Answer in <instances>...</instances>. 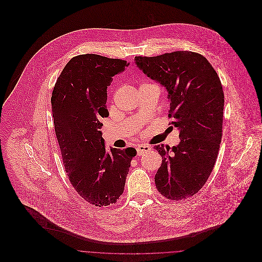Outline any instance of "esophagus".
Wrapping results in <instances>:
<instances>
[{"label":"esophagus","mask_w":262,"mask_h":262,"mask_svg":"<svg viewBox=\"0 0 262 262\" xmlns=\"http://www.w3.org/2000/svg\"><path fill=\"white\" fill-rule=\"evenodd\" d=\"M137 154L138 155H143V154H145L146 152H148L151 150L149 146L148 145H146V144H140V145H138L137 146Z\"/></svg>","instance_id":"1"}]
</instances>
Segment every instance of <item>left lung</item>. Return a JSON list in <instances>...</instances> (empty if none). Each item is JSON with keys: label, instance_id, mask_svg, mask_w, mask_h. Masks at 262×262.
Returning <instances> with one entry per match:
<instances>
[{"label": "left lung", "instance_id": "left-lung-1", "mask_svg": "<svg viewBox=\"0 0 262 262\" xmlns=\"http://www.w3.org/2000/svg\"><path fill=\"white\" fill-rule=\"evenodd\" d=\"M135 64L165 88L168 116L180 131L179 145L154 146L162 157L154 177L156 188L169 200L189 198L208 181L220 148L224 111L221 80L206 57L191 51L136 56Z\"/></svg>", "mask_w": 262, "mask_h": 262}]
</instances>
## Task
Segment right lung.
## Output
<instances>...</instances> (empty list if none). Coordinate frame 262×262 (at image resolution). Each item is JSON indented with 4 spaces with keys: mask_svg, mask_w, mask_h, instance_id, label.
<instances>
[{
    "mask_svg": "<svg viewBox=\"0 0 262 262\" xmlns=\"http://www.w3.org/2000/svg\"><path fill=\"white\" fill-rule=\"evenodd\" d=\"M126 60L97 54L72 58L54 85L51 107L66 171L77 193L89 203L108 206L123 193L136 149L106 150L100 129L107 118V89Z\"/></svg>",
    "mask_w": 262,
    "mask_h": 262,
    "instance_id": "add662e5",
    "label": "right lung"
}]
</instances>
